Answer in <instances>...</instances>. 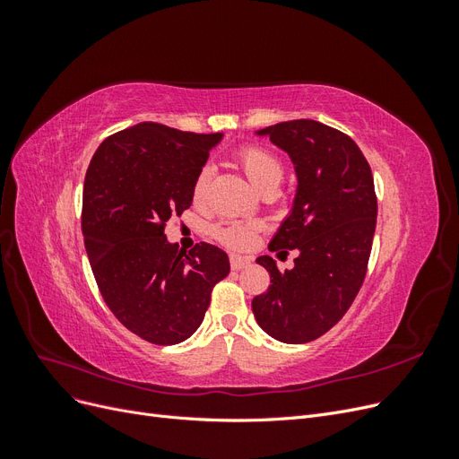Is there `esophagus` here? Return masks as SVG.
Masks as SVG:
<instances>
[{
	"label": "esophagus",
	"instance_id": "esophagus-1",
	"mask_svg": "<svg viewBox=\"0 0 459 459\" xmlns=\"http://www.w3.org/2000/svg\"><path fill=\"white\" fill-rule=\"evenodd\" d=\"M251 264V258H245L241 255H230V266L231 270H243Z\"/></svg>",
	"mask_w": 459,
	"mask_h": 459
}]
</instances>
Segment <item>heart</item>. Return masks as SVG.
I'll return each mask as SVG.
<instances>
[{
    "label": "heart",
    "mask_w": 459,
    "mask_h": 459,
    "mask_svg": "<svg viewBox=\"0 0 459 459\" xmlns=\"http://www.w3.org/2000/svg\"><path fill=\"white\" fill-rule=\"evenodd\" d=\"M239 169L251 179L253 186L262 191L264 195L270 193L281 184L285 169L281 159L266 147L260 145H243L235 152ZM208 184H211V169L204 166L199 170L195 182H193V201H203L206 195ZM256 235V226L253 224H239V221H228L214 228V238L228 247L233 248H247L253 243Z\"/></svg>",
    "instance_id": "1"
}]
</instances>
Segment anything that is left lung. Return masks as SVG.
<instances>
[{"mask_svg":"<svg viewBox=\"0 0 459 459\" xmlns=\"http://www.w3.org/2000/svg\"><path fill=\"white\" fill-rule=\"evenodd\" d=\"M258 134L295 162L293 211L268 248L297 251V258L290 270H280L270 256L256 258L270 285L253 299V312L270 337L310 342L346 314L366 280L377 224L373 174L352 137L322 122L289 120Z\"/></svg>","mask_w":459,"mask_h":459,"instance_id":"1","label":"left lung"}]
</instances>
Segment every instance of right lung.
I'll return each instance as SVG.
<instances>
[{
  "label": "right lung",
  "instance_id": "right-lung-1",
  "mask_svg": "<svg viewBox=\"0 0 459 459\" xmlns=\"http://www.w3.org/2000/svg\"><path fill=\"white\" fill-rule=\"evenodd\" d=\"M220 140L142 122L108 135L88 166L82 233L97 287L118 322L147 342L189 339L230 273L221 248L201 241L184 253L164 235L191 206L193 182Z\"/></svg>",
  "mask_w": 459,
  "mask_h": 459
}]
</instances>
